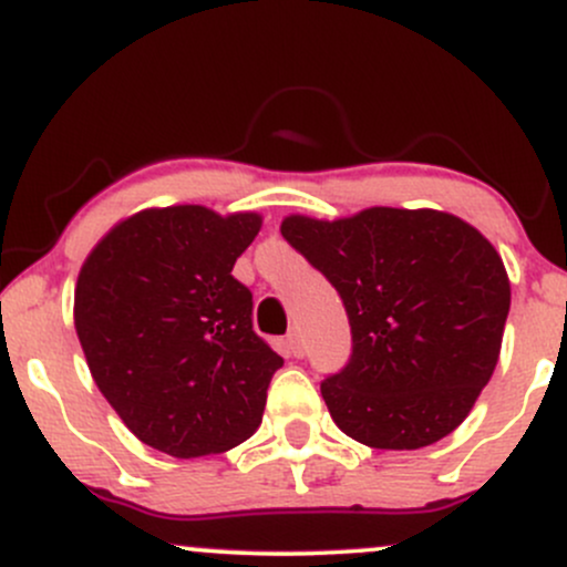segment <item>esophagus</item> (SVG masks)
Returning <instances> with one entry per match:
<instances>
[{"mask_svg": "<svg viewBox=\"0 0 567 567\" xmlns=\"http://www.w3.org/2000/svg\"><path fill=\"white\" fill-rule=\"evenodd\" d=\"M286 346H289L291 355H297V359H300V355L305 353V340H302L300 329H291V332L286 334Z\"/></svg>", "mask_w": 567, "mask_h": 567, "instance_id": "esophagus-1", "label": "esophagus"}]
</instances>
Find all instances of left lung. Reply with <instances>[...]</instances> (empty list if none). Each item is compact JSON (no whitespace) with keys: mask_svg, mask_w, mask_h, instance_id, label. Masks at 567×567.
Listing matches in <instances>:
<instances>
[{"mask_svg":"<svg viewBox=\"0 0 567 567\" xmlns=\"http://www.w3.org/2000/svg\"><path fill=\"white\" fill-rule=\"evenodd\" d=\"M281 235L340 291L351 321V361L321 383L337 429L378 450L453 434L504 342L512 284L495 246L436 208L289 214Z\"/></svg>","mask_w":567,"mask_h":567,"instance_id":"8db88e82","label":"left lung"}]
</instances>
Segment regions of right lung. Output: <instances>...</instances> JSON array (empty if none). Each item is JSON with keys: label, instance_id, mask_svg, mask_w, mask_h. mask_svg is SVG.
<instances>
[{"label": "right lung", "instance_id": "1", "mask_svg": "<svg viewBox=\"0 0 567 567\" xmlns=\"http://www.w3.org/2000/svg\"><path fill=\"white\" fill-rule=\"evenodd\" d=\"M257 212L144 208L80 267L74 329L95 385L131 434L174 457L227 453L262 423L284 359L251 329L233 265Z\"/></svg>", "mask_w": 567, "mask_h": 567}]
</instances>
